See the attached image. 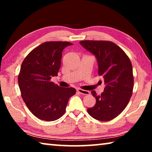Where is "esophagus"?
Wrapping results in <instances>:
<instances>
[{"mask_svg":"<svg viewBox=\"0 0 152 152\" xmlns=\"http://www.w3.org/2000/svg\"><path fill=\"white\" fill-rule=\"evenodd\" d=\"M77 92H79L80 94H84V95H88L90 94V92L88 91H85V90H82L81 88L77 89Z\"/></svg>","mask_w":152,"mask_h":152,"instance_id":"esophagus-1","label":"esophagus"}]
</instances>
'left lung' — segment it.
I'll use <instances>...</instances> for the list:
<instances>
[{"mask_svg":"<svg viewBox=\"0 0 152 152\" xmlns=\"http://www.w3.org/2000/svg\"><path fill=\"white\" fill-rule=\"evenodd\" d=\"M80 43L96 56L98 74L105 84L101 94L91 91L96 104L87 111L98 121L112 120L123 112L132 96L134 78L132 62L125 51L112 42L85 40Z\"/></svg>","mask_w":152,"mask_h":152,"instance_id":"1","label":"left lung"}]
</instances>
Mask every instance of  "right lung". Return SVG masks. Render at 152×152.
<instances>
[{"mask_svg":"<svg viewBox=\"0 0 152 152\" xmlns=\"http://www.w3.org/2000/svg\"><path fill=\"white\" fill-rule=\"evenodd\" d=\"M68 42H48L31 51L20 66L18 83L22 99L36 117L46 121L57 120L65 113L74 88H61L51 81L58 76L62 51Z\"/></svg>","mask_w":152,"mask_h":152,"instance_id":"obj_1","label":"right lung"}]
</instances>
